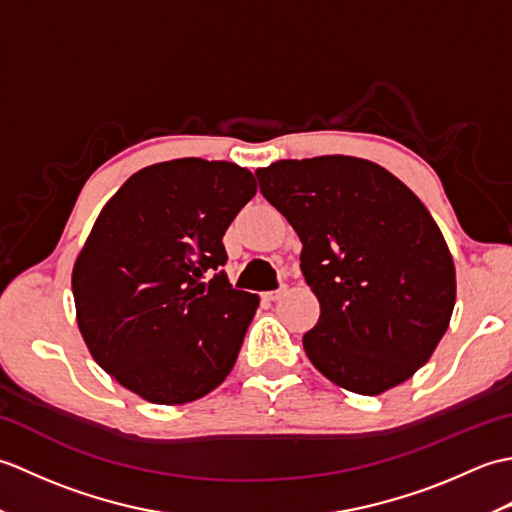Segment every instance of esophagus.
I'll return each mask as SVG.
<instances>
[{
  "instance_id": "obj_1",
  "label": "esophagus",
  "mask_w": 512,
  "mask_h": 512,
  "mask_svg": "<svg viewBox=\"0 0 512 512\" xmlns=\"http://www.w3.org/2000/svg\"><path fill=\"white\" fill-rule=\"evenodd\" d=\"M281 297H284V288H279V290H268V292H264V299H266V301H279Z\"/></svg>"
}]
</instances>
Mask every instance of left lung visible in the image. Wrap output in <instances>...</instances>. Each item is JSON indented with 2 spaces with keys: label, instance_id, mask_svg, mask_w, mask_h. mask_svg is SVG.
I'll use <instances>...</instances> for the list:
<instances>
[{
  "label": "left lung",
  "instance_id": "8db88e82",
  "mask_svg": "<svg viewBox=\"0 0 512 512\" xmlns=\"http://www.w3.org/2000/svg\"><path fill=\"white\" fill-rule=\"evenodd\" d=\"M255 176L303 244L301 273L321 306L303 334L312 365L363 396L405 383L455 306L453 257L427 206L394 173L352 156L279 160Z\"/></svg>",
  "mask_w": 512,
  "mask_h": 512
}]
</instances>
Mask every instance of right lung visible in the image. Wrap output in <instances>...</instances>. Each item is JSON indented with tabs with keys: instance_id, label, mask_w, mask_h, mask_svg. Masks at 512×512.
<instances>
[{
	"instance_id": "obj_1",
	"label": "right lung",
	"mask_w": 512,
	"mask_h": 512,
	"mask_svg": "<svg viewBox=\"0 0 512 512\" xmlns=\"http://www.w3.org/2000/svg\"><path fill=\"white\" fill-rule=\"evenodd\" d=\"M255 193L244 167L178 158L134 173L96 217L72 270L76 323L140 398L184 405L233 369L259 297L228 284L222 237Z\"/></svg>"
}]
</instances>
